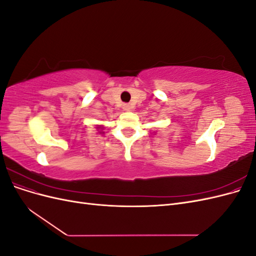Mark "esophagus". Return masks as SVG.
Masks as SVG:
<instances>
[{"label": "esophagus", "instance_id": "obj_1", "mask_svg": "<svg viewBox=\"0 0 256 256\" xmlns=\"http://www.w3.org/2000/svg\"><path fill=\"white\" fill-rule=\"evenodd\" d=\"M122 109H124V111H126V112H129V111L131 110V106H130V104H122Z\"/></svg>", "mask_w": 256, "mask_h": 256}]
</instances>
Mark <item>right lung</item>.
Listing matches in <instances>:
<instances>
[{"mask_svg": "<svg viewBox=\"0 0 256 256\" xmlns=\"http://www.w3.org/2000/svg\"><path fill=\"white\" fill-rule=\"evenodd\" d=\"M99 128H100V127H98V129H99Z\"/></svg>", "mask_w": 256, "mask_h": 256, "instance_id": "add662e5", "label": "right lung"}]
</instances>
